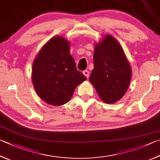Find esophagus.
I'll list each match as a JSON object with an SVG mask.
<instances>
[{"mask_svg": "<svg viewBox=\"0 0 160 160\" xmlns=\"http://www.w3.org/2000/svg\"><path fill=\"white\" fill-rule=\"evenodd\" d=\"M89 71H83V74H84V75H85V76H86L87 78H89Z\"/></svg>", "mask_w": 160, "mask_h": 160, "instance_id": "esophagus-1", "label": "esophagus"}]
</instances>
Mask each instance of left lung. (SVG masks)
<instances>
[{"label":"left lung","instance_id":"left-lung-1","mask_svg":"<svg viewBox=\"0 0 160 160\" xmlns=\"http://www.w3.org/2000/svg\"><path fill=\"white\" fill-rule=\"evenodd\" d=\"M131 78L132 69L122 48L108 35L95 46L90 82L104 102L112 103L125 94Z\"/></svg>","mask_w":160,"mask_h":160}]
</instances>
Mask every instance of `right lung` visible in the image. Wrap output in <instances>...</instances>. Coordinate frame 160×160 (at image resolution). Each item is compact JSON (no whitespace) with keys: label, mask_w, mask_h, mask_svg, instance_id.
Masks as SVG:
<instances>
[{"label":"right lung","mask_w":160,"mask_h":160,"mask_svg":"<svg viewBox=\"0 0 160 160\" xmlns=\"http://www.w3.org/2000/svg\"><path fill=\"white\" fill-rule=\"evenodd\" d=\"M67 40L52 38L43 46L34 60L32 81L37 94L50 105L68 102L78 85L87 80L78 71L69 51Z\"/></svg>","instance_id":"right-lung-1"}]
</instances>
